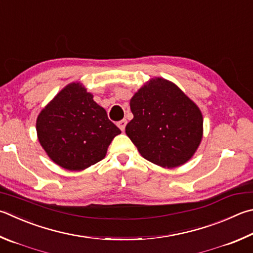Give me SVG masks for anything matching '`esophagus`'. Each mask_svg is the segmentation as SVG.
Segmentation results:
<instances>
[{
	"label": "esophagus",
	"mask_w": 253,
	"mask_h": 253,
	"mask_svg": "<svg viewBox=\"0 0 253 253\" xmlns=\"http://www.w3.org/2000/svg\"><path fill=\"white\" fill-rule=\"evenodd\" d=\"M126 124H127V121H126V119H122V121H119V122L117 123V126H118L119 128H121V130H122V131H124V130H125Z\"/></svg>",
	"instance_id": "obj_1"
}]
</instances>
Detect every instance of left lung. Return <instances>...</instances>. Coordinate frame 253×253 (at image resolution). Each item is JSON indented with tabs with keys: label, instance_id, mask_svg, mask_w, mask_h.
<instances>
[{
	"label": "left lung",
	"instance_id": "obj_1",
	"mask_svg": "<svg viewBox=\"0 0 253 253\" xmlns=\"http://www.w3.org/2000/svg\"><path fill=\"white\" fill-rule=\"evenodd\" d=\"M126 134L145 159L164 168L189 160L203 138L198 106L173 83L156 77L132 96Z\"/></svg>",
	"mask_w": 253,
	"mask_h": 253
}]
</instances>
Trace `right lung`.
Wrapping results in <instances>:
<instances>
[{
  "label": "right lung",
  "instance_id": "obj_1",
  "mask_svg": "<svg viewBox=\"0 0 253 253\" xmlns=\"http://www.w3.org/2000/svg\"><path fill=\"white\" fill-rule=\"evenodd\" d=\"M36 131L41 146L58 166L80 171L102 160L121 129L80 83L59 91L40 113Z\"/></svg>",
  "mask_w": 253,
  "mask_h": 253
}]
</instances>
